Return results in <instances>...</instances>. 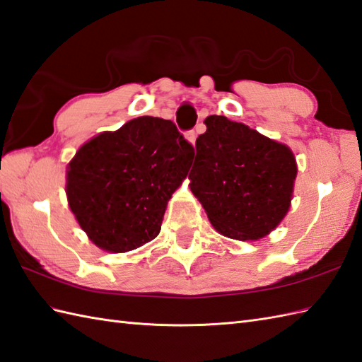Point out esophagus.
<instances>
[{
  "instance_id": "esophagus-1",
  "label": "esophagus",
  "mask_w": 362,
  "mask_h": 362,
  "mask_svg": "<svg viewBox=\"0 0 362 362\" xmlns=\"http://www.w3.org/2000/svg\"><path fill=\"white\" fill-rule=\"evenodd\" d=\"M186 139H187L190 144H195V141H197V132H195V130H189V132L186 133Z\"/></svg>"
}]
</instances>
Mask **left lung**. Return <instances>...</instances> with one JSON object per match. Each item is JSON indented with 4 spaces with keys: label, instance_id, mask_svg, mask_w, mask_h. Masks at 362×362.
Masks as SVG:
<instances>
[{
    "label": "left lung",
    "instance_id": "obj_1",
    "mask_svg": "<svg viewBox=\"0 0 362 362\" xmlns=\"http://www.w3.org/2000/svg\"><path fill=\"white\" fill-rule=\"evenodd\" d=\"M197 138L190 189L220 234L257 240L290 209L296 159L284 144L224 116H209Z\"/></svg>",
    "mask_w": 362,
    "mask_h": 362
}]
</instances>
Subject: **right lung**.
Segmentation results:
<instances>
[{
    "label": "right lung",
    "instance_id": "add662e5",
    "mask_svg": "<svg viewBox=\"0 0 362 362\" xmlns=\"http://www.w3.org/2000/svg\"><path fill=\"white\" fill-rule=\"evenodd\" d=\"M194 147L172 120L142 116L78 148L68 167L71 211L111 252L156 238L167 202L186 178Z\"/></svg>",
    "mask_w": 362,
    "mask_h": 362
}]
</instances>
